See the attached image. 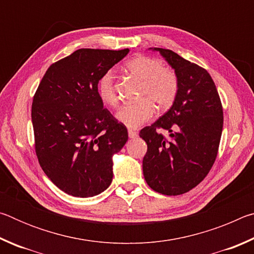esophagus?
<instances>
[{"instance_id":"34e87169","label":"esophagus","mask_w":254,"mask_h":254,"mask_svg":"<svg viewBox=\"0 0 254 254\" xmlns=\"http://www.w3.org/2000/svg\"><path fill=\"white\" fill-rule=\"evenodd\" d=\"M127 133H128V136H130L131 139H134V137L137 136V133L135 131H133V130H128Z\"/></svg>"}]
</instances>
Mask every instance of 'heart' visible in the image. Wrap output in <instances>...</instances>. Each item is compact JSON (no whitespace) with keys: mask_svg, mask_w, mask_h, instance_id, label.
Here are the masks:
<instances>
[{"mask_svg":"<svg viewBox=\"0 0 254 254\" xmlns=\"http://www.w3.org/2000/svg\"><path fill=\"white\" fill-rule=\"evenodd\" d=\"M126 69L141 81V100L120 107L115 118L123 126L136 128L153 117L156 111L153 104L159 110H167L174 104L179 92V79L174 69L163 67L160 59L149 56L139 55L127 60ZM97 95L104 104L117 105L118 95L112 70L105 71L98 79Z\"/></svg>","mask_w":254,"mask_h":254,"instance_id":"heart-1","label":"heart"}]
</instances>
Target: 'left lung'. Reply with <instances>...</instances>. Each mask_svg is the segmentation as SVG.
Returning <instances> with one entry per match:
<instances>
[{"label":"left lung","instance_id":"obj_1","mask_svg":"<svg viewBox=\"0 0 254 254\" xmlns=\"http://www.w3.org/2000/svg\"><path fill=\"white\" fill-rule=\"evenodd\" d=\"M174 68L179 92L170 110L140 131L148 145L142 161L150 188L162 195L185 194L212 168L223 130V107L207 70L169 49L153 48ZM165 128L166 139L156 130Z\"/></svg>","mask_w":254,"mask_h":254}]
</instances>
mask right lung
<instances>
[{"label": "right lung", "instance_id": "right-lung-1", "mask_svg": "<svg viewBox=\"0 0 254 254\" xmlns=\"http://www.w3.org/2000/svg\"><path fill=\"white\" fill-rule=\"evenodd\" d=\"M128 49H78L53 64L33 96L34 148L42 170L75 197H93L110 186L113 157L127 130L103 106L97 81Z\"/></svg>", "mask_w": 254, "mask_h": 254}]
</instances>
